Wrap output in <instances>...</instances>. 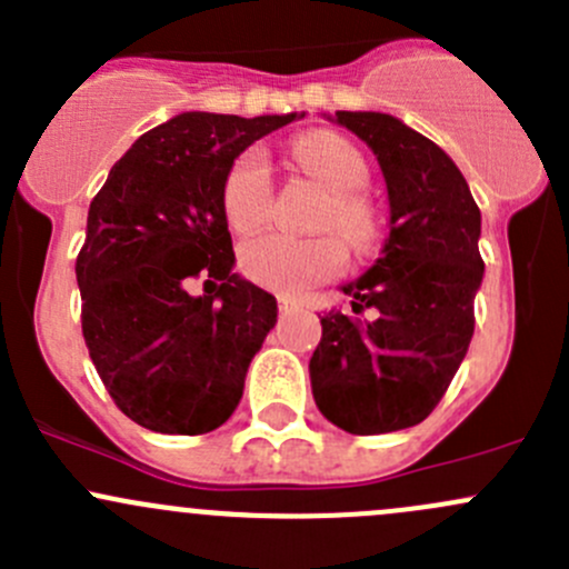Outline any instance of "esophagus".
<instances>
[{"instance_id":"1","label":"esophagus","mask_w":569,"mask_h":569,"mask_svg":"<svg viewBox=\"0 0 569 569\" xmlns=\"http://www.w3.org/2000/svg\"><path fill=\"white\" fill-rule=\"evenodd\" d=\"M278 308H280V313H291V311H295V308H297V302L289 300V297H280Z\"/></svg>"}]
</instances>
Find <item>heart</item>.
<instances>
[{
  "instance_id": "heart-1",
  "label": "heart",
  "mask_w": 569,
  "mask_h": 569,
  "mask_svg": "<svg viewBox=\"0 0 569 569\" xmlns=\"http://www.w3.org/2000/svg\"><path fill=\"white\" fill-rule=\"evenodd\" d=\"M295 159L332 192L325 226L336 228L352 248L363 250L377 237V217L360 189L369 168L358 148L330 131H311L295 142ZM272 200V170L261 148H248L233 159L222 183V209L228 226L250 233L267 220ZM347 248L338 237L297 239L289 233H261L239 252V267L252 283L280 295H306L313 286L336 278L347 267Z\"/></svg>"
}]
</instances>
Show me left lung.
I'll list each match as a JSON object with an SVG mask.
<instances>
[{
	"mask_svg": "<svg viewBox=\"0 0 569 569\" xmlns=\"http://www.w3.org/2000/svg\"><path fill=\"white\" fill-rule=\"evenodd\" d=\"M327 120L375 151L388 189L380 258L341 286L352 300L321 313L313 399L352 435L421 423L443 399L473 338V300L485 278L481 211L449 153L386 112H336ZM366 307L378 313L369 322Z\"/></svg>",
	"mask_w": 569,
	"mask_h": 569,
	"instance_id": "1",
	"label": "left lung"
}]
</instances>
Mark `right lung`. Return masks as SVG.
Returning a JSON list of instances; mask_svg holds the SVG:
<instances>
[{"instance_id":"obj_1","label":"right lung","mask_w":569,"mask_h":569,"mask_svg":"<svg viewBox=\"0 0 569 569\" xmlns=\"http://www.w3.org/2000/svg\"><path fill=\"white\" fill-rule=\"evenodd\" d=\"M297 118L176 114L112 164L90 203L77 258L84 343L114 405L151 432H211L242 399L278 300L233 272L222 183L244 148ZM194 277L203 296L188 291Z\"/></svg>"}]
</instances>
